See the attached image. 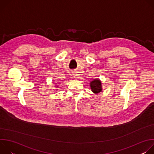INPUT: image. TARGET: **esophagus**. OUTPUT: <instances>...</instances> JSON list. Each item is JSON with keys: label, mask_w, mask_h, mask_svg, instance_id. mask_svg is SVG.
<instances>
[{"label": "esophagus", "mask_w": 154, "mask_h": 154, "mask_svg": "<svg viewBox=\"0 0 154 154\" xmlns=\"http://www.w3.org/2000/svg\"><path fill=\"white\" fill-rule=\"evenodd\" d=\"M74 77H76V75H76L75 74H74Z\"/></svg>", "instance_id": "1"}]
</instances>
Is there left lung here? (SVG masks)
<instances>
[{
	"label": "left lung",
	"mask_w": 154,
	"mask_h": 154,
	"mask_svg": "<svg viewBox=\"0 0 154 154\" xmlns=\"http://www.w3.org/2000/svg\"><path fill=\"white\" fill-rule=\"evenodd\" d=\"M90 87L91 91L95 93L98 94L102 90L101 81L99 79H94L90 82Z\"/></svg>",
	"instance_id": "8db88e82"
}]
</instances>
